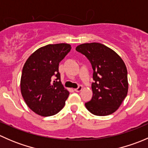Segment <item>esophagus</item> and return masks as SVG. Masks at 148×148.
<instances>
[{"instance_id":"34e87169","label":"esophagus","mask_w":148,"mask_h":148,"mask_svg":"<svg viewBox=\"0 0 148 148\" xmlns=\"http://www.w3.org/2000/svg\"><path fill=\"white\" fill-rule=\"evenodd\" d=\"M82 89H83V86H82V85H79V86L77 89H74V91L77 92H79L80 91L82 90Z\"/></svg>"}]
</instances>
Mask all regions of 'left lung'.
I'll list each match as a JSON object with an SVG mask.
<instances>
[{
    "mask_svg": "<svg viewBox=\"0 0 148 148\" xmlns=\"http://www.w3.org/2000/svg\"><path fill=\"white\" fill-rule=\"evenodd\" d=\"M76 50L89 60L93 69V96L85 103L92 114L107 116L114 113L127 97V71L122 58L110 48L99 43H86Z\"/></svg>",
    "mask_w": 148,
    "mask_h": 148,
    "instance_id": "obj_1",
    "label": "left lung"
}]
</instances>
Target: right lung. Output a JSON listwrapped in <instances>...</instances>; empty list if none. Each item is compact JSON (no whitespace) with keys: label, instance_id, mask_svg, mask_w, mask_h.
<instances>
[{"label":"right lung","instance_id":"1","mask_svg":"<svg viewBox=\"0 0 148 148\" xmlns=\"http://www.w3.org/2000/svg\"><path fill=\"white\" fill-rule=\"evenodd\" d=\"M68 44H49L34 51L23 67L21 92L27 106L43 117L63 109L69 92L61 82L59 62L70 51ZM57 79L53 82L52 79Z\"/></svg>","mask_w":148,"mask_h":148}]
</instances>
